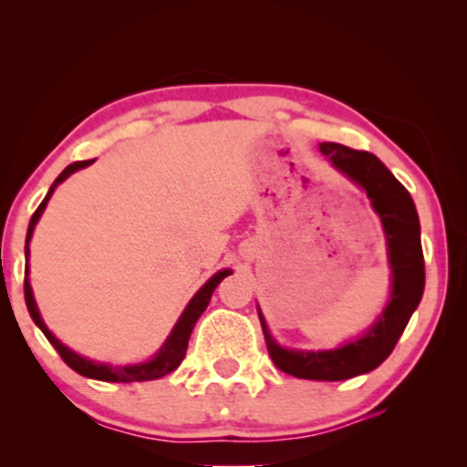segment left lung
<instances>
[{"instance_id":"left-lung-1","label":"left lung","mask_w":467,"mask_h":467,"mask_svg":"<svg viewBox=\"0 0 467 467\" xmlns=\"http://www.w3.org/2000/svg\"><path fill=\"white\" fill-rule=\"evenodd\" d=\"M318 150L340 174L366 191L374 213L380 216L387 242V259L391 267L389 302L379 318L359 337L337 348L325 350L280 347L267 329L259 306L257 310L267 353L274 366L296 379L334 382L372 372L391 355L423 297L425 264L417 208L404 184L387 170V165L372 152L353 150L336 142L318 144Z\"/></svg>"}]
</instances>
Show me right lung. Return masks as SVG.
<instances>
[{"label": "right lung", "mask_w": 467, "mask_h": 467, "mask_svg": "<svg viewBox=\"0 0 467 467\" xmlns=\"http://www.w3.org/2000/svg\"><path fill=\"white\" fill-rule=\"evenodd\" d=\"M95 159L91 161H76L72 165H67L66 170L61 171L59 176H57V181L50 184L47 197H44L40 206L31 216L29 221V227H27V240H25V257L29 259V242H31V235H34V229L37 225V221H40V216L44 213V208H47V203L50 197H53L55 189L59 187V184L66 181L67 176H72L74 171H78L82 168H87V165H91ZM232 270H221L216 272L213 278L208 280L206 285L202 286L200 291L195 293L193 297H191V302L187 304V308L182 310L181 318H178L174 329H171V334L168 336V340L163 342V347L157 350L155 355L150 357L149 361H142V363H127V366H112V363H104V361H93L88 359V357H82L78 353H74L72 348L66 347L59 337H55L53 331L47 327V323H44V318L40 315V310H37V304L34 299V291H31V285H29V265L25 267V302H27V310L31 318H34V323L37 327L42 329V334L48 337V342L53 344L57 348V353L61 355V359L67 363L69 368L74 369V372H78L80 376H87V379H93V380H104V382H144V380H157L161 379V376L174 372V369L181 366V361L184 359V355H187V347H189V337H191V331H193L197 318L202 317V312L208 308L210 304V297H213V293L219 283L225 276H229Z\"/></svg>", "instance_id": "obj_1"}]
</instances>
